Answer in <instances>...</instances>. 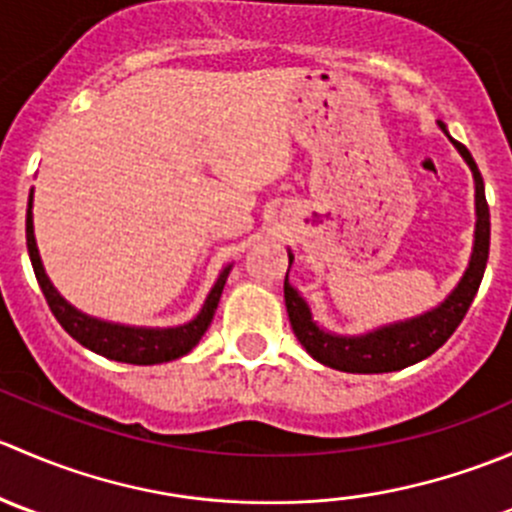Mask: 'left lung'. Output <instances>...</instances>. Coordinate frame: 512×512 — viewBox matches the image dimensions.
<instances>
[{
	"label": "left lung",
	"instance_id": "8db88e82",
	"mask_svg": "<svg viewBox=\"0 0 512 512\" xmlns=\"http://www.w3.org/2000/svg\"><path fill=\"white\" fill-rule=\"evenodd\" d=\"M438 128L446 133L453 148L466 160L473 175V188H476V230H473V250L466 272L458 280V285L451 289V294L441 304L428 309V312L401 319V322L381 324V327L361 334H337L324 329L314 319L312 307L302 297V292L292 287L287 270L285 304L294 337L299 339V344L307 349L312 359L329 366V369L347 371V374H386V371L406 369V366L431 356L438 347L448 342V337L456 332V327L463 322L468 307H471L473 297H476L490 250V213L488 203H485V185L483 178H480L476 160L468 153V148L448 133L446 123L438 121ZM287 257L289 267H292L294 255L289 247Z\"/></svg>",
	"mask_w": 512,
	"mask_h": 512
}]
</instances>
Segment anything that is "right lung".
Here are the masks:
<instances>
[{
  "label": "right lung",
  "instance_id": "right-lung-1",
  "mask_svg": "<svg viewBox=\"0 0 512 512\" xmlns=\"http://www.w3.org/2000/svg\"><path fill=\"white\" fill-rule=\"evenodd\" d=\"M34 188L29 190V205H27V250L29 260H32L36 282H39L41 292H44L49 309L54 317L59 319L61 327L71 334L79 344H84L91 352L106 356V359L123 361V364H138V366H151L163 364V361L180 359L203 339L208 332L210 322L215 317L220 297L227 282V275L232 270V262L220 270L218 280H215L213 289L205 297L203 307L195 314L190 322L178 324V327H133V324L121 322H106V319L91 317V314L81 312L74 304L66 302L59 294V289L51 285L49 275L41 262L39 247H36L34 237Z\"/></svg>",
  "mask_w": 512,
  "mask_h": 512
}]
</instances>
